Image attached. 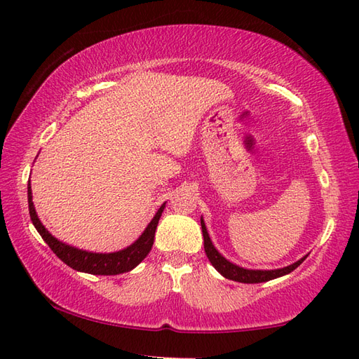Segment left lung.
I'll use <instances>...</instances> for the list:
<instances>
[{
    "label": "left lung",
    "mask_w": 359,
    "mask_h": 359,
    "mask_svg": "<svg viewBox=\"0 0 359 359\" xmlns=\"http://www.w3.org/2000/svg\"><path fill=\"white\" fill-rule=\"evenodd\" d=\"M201 225H202V234H203V248L205 253H207L211 265L222 274L224 278L230 279V280H236V282H242V284H259V282H266L271 279H276L280 276H285V274L292 273L294 269H297L309 255H306L304 257H301L299 261H296L294 264H290L284 269H276V270H250V269H243V266L236 265L233 262L228 261L226 257H224L222 255L219 253L216 250V247L212 245L211 238L208 234L207 226H205V220L203 217H201Z\"/></svg>",
    "instance_id": "obj_1"
}]
</instances>
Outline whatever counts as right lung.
<instances>
[{"mask_svg":"<svg viewBox=\"0 0 359 359\" xmlns=\"http://www.w3.org/2000/svg\"><path fill=\"white\" fill-rule=\"evenodd\" d=\"M27 202H29V215L30 220H32L34 226L36 231L40 233L43 241L48 243L50 250L55 253L62 261L69 265L71 269L89 273V274H102V276H112V274H120L126 273L135 269L152 248V243H154V236H156V228L158 224V219L162 216L165 210L166 202L160 207L156 212V216L151 219L148 226L144 228V231L139 236L131 245L114 251V253H93V251L80 250L77 247L67 245V243L58 241L57 238L46 230V226L41 224V220L38 219L36 211L32 202V188H30V180L27 184Z\"/></svg>","mask_w":359,"mask_h":359,"instance_id":"add662e5","label":"right lung"}]
</instances>
